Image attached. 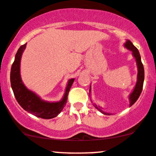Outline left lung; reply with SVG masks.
I'll return each instance as SVG.
<instances>
[{
  "label": "left lung",
  "instance_id": "8db88e82",
  "mask_svg": "<svg viewBox=\"0 0 156 156\" xmlns=\"http://www.w3.org/2000/svg\"><path fill=\"white\" fill-rule=\"evenodd\" d=\"M125 48L128 49V50L131 51L132 52V55L135 58V62H136V65H137V68H138V74H137V81H136V84H135V86L132 92L129 94V99L130 105H129V107L132 105L135 101H137L138 98H139L141 93L142 91V87H143V82H144V78H145V71H144V67L142 63V61H141V56L140 54H139V50H138L134 46L133 44L129 40L126 41V43L124 44ZM91 87L90 85V89H89V96L91 98ZM91 101L92 102V101L91 100ZM93 105L94 106L95 108H97L100 112H101L102 114L106 115H110V113L105 112L103 111L101 108L100 106L97 105L96 104L93 103Z\"/></svg>",
  "mask_w": 156,
  "mask_h": 156
}]
</instances>
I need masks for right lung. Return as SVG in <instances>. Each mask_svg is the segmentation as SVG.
<instances>
[{"instance_id": "add662e5", "label": "right lung", "mask_w": 156, "mask_h": 156, "mask_svg": "<svg viewBox=\"0 0 156 156\" xmlns=\"http://www.w3.org/2000/svg\"><path fill=\"white\" fill-rule=\"evenodd\" d=\"M26 44L21 45L17 50L15 55L14 62L12 64L11 69V85L14 94L18 104L27 111V112L34 115L38 118L44 119H50L55 118L63 110L67 103L68 94L70 88L73 84L75 78L69 79L65 88V92L63 98L59 101H44L37 95L36 93L29 90L23 83L21 77V59Z\"/></svg>"}]
</instances>
